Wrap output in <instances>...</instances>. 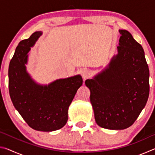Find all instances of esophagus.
Segmentation results:
<instances>
[{"label":"esophagus","mask_w":155,"mask_h":155,"mask_svg":"<svg viewBox=\"0 0 155 155\" xmlns=\"http://www.w3.org/2000/svg\"><path fill=\"white\" fill-rule=\"evenodd\" d=\"M81 74L84 81L90 77V72H89V71L87 70H85V69L81 70Z\"/></svg>","instance_id":"obj_1"}]
</instances>
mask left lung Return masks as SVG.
<instances>
[{
	"label": "left lung",
	"mask_w": 155,
	"mask_h": 155,
	"mask_svg": "<svg viewBox=\"0 0 155 155\" xmlns=\"http://www.w3.org/2000/svg\"><path fill=\"white\" fill-rule=\"evenodd\" d=\"M120 33L117 54L106 68L85 81L96 122L110 130L130 127L149 96V69L141 44L127 30Z\"/></svg>",
	"instance_id": "8db88e82"
}]
</instances>
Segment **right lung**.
<instances>
[{"label":"right lung","instance_id":"add662e5","mask_svg":"<svg viewBox=\"0 0 155 155\" xmlns=\"http://www.w3.org/2000/svg\"><path fill=\"white\" fill-rule=\"evenodd\" d=\"M41 35V31H36L16 47L9 66V90L13 104L28 125L51 132L67 123L69 106L83 78L77 74L41 85L31 78L26 67L28 53Z\"/></svg>","mask_w":155,"mask_h":155}]
</instances>
